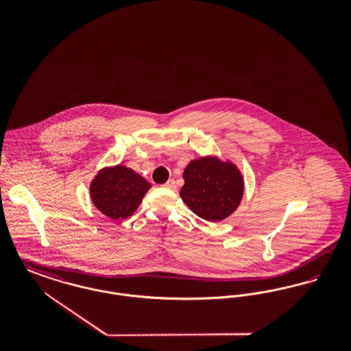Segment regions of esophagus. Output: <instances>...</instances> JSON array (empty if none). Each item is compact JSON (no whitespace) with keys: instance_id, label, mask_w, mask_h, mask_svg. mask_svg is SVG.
I'll list each match as a JSON object with an SVG mask.
<instances>
[{"instance_id":"34e87169","label":"esophagus","mask_w":351,"mask_h":351,"mask_svg":"<svg viewBox=\"0 0 351 351\" xmlns=\"http://www.w3.org/2000/svg\"><path fill=\"white\" fill-rule=\"evenodd\" d=\"M165 186L168 188V189H175L176 188V182L173 179H169L167 183L165 184Z\"/></svg>"}]
</instances>
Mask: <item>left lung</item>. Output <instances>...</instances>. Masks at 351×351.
<instances>
[{"label": "left lung", "instance_id": "1", "mask_svg": "<svg viewBox=\"0 0 351 351\" xmlns=\"http://www.w3.org/2000/svg\"><path fill=\"white\" fill-rule=\"evenodd\" d=\"M180 197L199 217L221 221L237 209L243 195V180L234 166L201 158L186 166Z\"/></svg>", "mask_w": 351, "mask_h": 351}]
</instances>
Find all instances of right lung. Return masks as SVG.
<instances>
[{
	"instance_id": "right-lung-1",
	"label": "right lung",
	"mask_w": 351,
	"mask_h": 351,
	"mask_svg": "<svg viewBox=\"0 0 351 351\" xmlns=\"http://www.w3.org/2000/svg\"><path fill=\"white\" fill-rule=\"evenodd\" d=\"M151 188L130 168H104L90 184V197L97 209L113 219L132 216Z\"/></svg>"
}]
</instances>
